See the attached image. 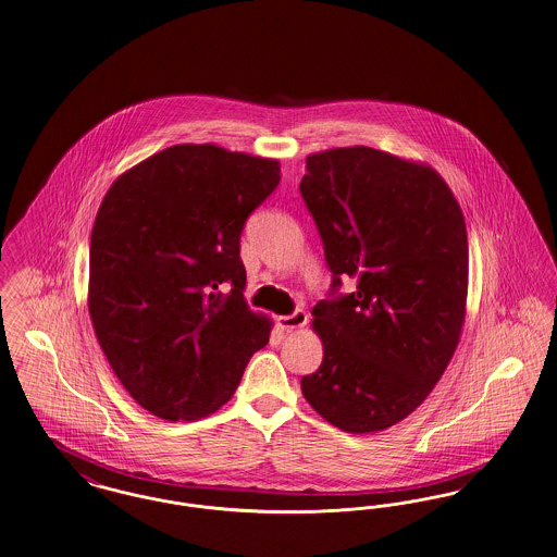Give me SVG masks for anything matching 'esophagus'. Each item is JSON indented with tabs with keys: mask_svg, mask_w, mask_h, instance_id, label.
Returning a JSON list of instances; mask_svg holds the SVG:
<instances>
[{
	"mask_svg": "<svg viewBox=\"0 0 557 557\" xmlns=\"http://www.w3.org/2000/svg\"><path fill=\"white\" fill-rule=\"evenodd\" d=\"M276 322H278V326H281L283 331L292 333V331H295V329H301V326L308 322V314H306L304 310H297V312H293L289 317H278Z\"/></svg>",
	"mask_w": 557,
	"mask_h": 557,
	"instance_id": "34e87169",
	"label": "esophagus"
}]
</instances>
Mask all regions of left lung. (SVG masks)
I'll list each match as a JSON object with an SVG mask.
<instances>
[{
  "mask_svg": "<svg viewBox=\"0 0 557 557\" xmlns=\"http://www.w3.org/2000/svg\"><path fill=\"white\" fill-rule=\"evenodd\" d=\"M299 190L333 287L312 308L322 362L301 377L308 405L348 434L407 419L446 371L468 314V231L438 172L377 148L312 152Z\"/></svg>",
  "mask_w": 557,
  "mask_h": 557,
  "instance_id": "8db88e82",
  "label": "left lung"
}]
</instances>
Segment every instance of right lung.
<instances>
[{
    "label": "right lung",
    "instance_id": "obj_1",
    "mask_svg": "<svg viewBox=\"0 0 557 557\" xmlns=\"http://www.w3.org/2000/svg\"><path fill=\"white\" fill-rule=\"evenodd\" d=\"M276 159L176 145L111 184L89 240L88 310L127 394L165 421L226 405L272 321L245 299L240 233Z\"/></svg>",
    "mask_w": 557,
    "mask_h": 557
}]
</instances>
